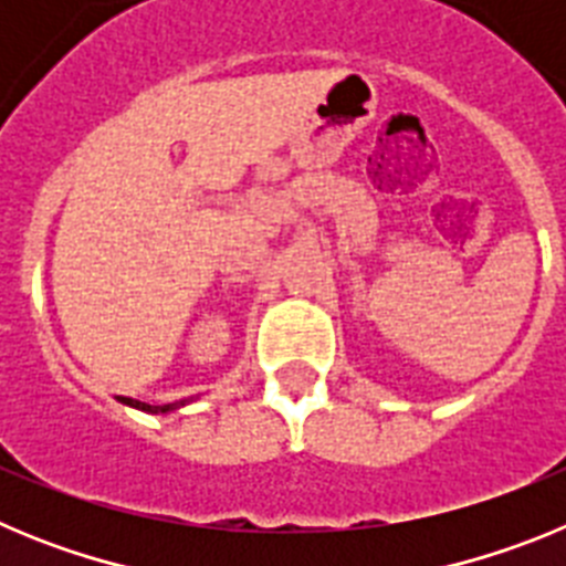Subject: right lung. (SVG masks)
Here are the masks:
<instances>
[{"mask_svg": "<svg viewBox=\"0 0 566 566\" xmlns=\"http://www.w3.org/2000/svg\"><path fill=\"white\" fill-rule=\"evenodd\" d=\"M124 405H133V408H142V411H149V413H164V411H172V408H178V405H147V402H138V399H129V397H118Z\"/></svg>", "mask_w": 566, "mask_h": 566, "instance_id": "right-lung-1", "label": "right lung"}]
</instances>
